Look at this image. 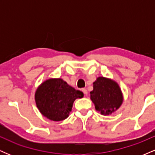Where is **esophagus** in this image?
Returning <instances> with one entry per match:
<instances>
[{
	"mask_svg": "<svg viewBox=\"0 0 155 155\" xmlns=\"http://www.w3.org/2000/svg\"><path fill=\"white\" fill-rule=\"evenodd\" d=\"M82 90V92H84V95H87V90H86V89L83 88V89H82V90Z\"/></svg>",
	"mask_w": 155,
	"mask_h": 155,
	"instance_id": "34e87169",
	"label": "esophagus"
}]
</instances>
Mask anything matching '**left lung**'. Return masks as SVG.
<instances>
[{
  "mask_svg": "<svg viewBox=\"0 0 155 155\" xmlns=\"http://www.w3.org/2000/svg\"><path fill=\"white\" fill-rule=\"evenodd\" d=\"M90 99L96 111L101 114L110 115L119 109L123 102V95L120 85L111 79L99 76L93 82Z\"/></svg>",
  "mask_w": 155,
  "mask_h": 155,
  "instance_id": "8db88e82",
  "label": "left lung"
}]
</instances>
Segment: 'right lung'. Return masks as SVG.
I'll use <instances>...</instances> for the list:
<instances>
[{
  "label": "right lung",
  "mask_w": 155,
  "mask_h": 155,
  "mask_svg": "<svg viewBox=\"0 0 155 155\" xmlns=\"http://www.w3.org/2000/svg\"><path fill=\"white\" fill-rule=\"evenodd\" d=\"M84 94L68 84L60 78H51L41 84L35 93L37 108L44 117L59 122L65 120L71 111L73 104Z\"/></svg>",
  "instance_id": "add662e5"
}]
</instances>
